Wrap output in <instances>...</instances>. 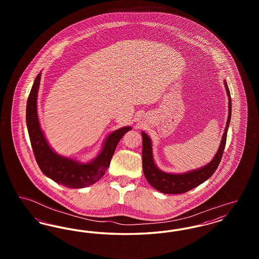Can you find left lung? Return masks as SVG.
Returning <instances> with one entry per match:
<instances>
[{"mask_svg": "<svg viewBox=\"0 0 259 259\" xmlns=\"http://www.w3.org/2000/svg\"><path fill=\"white\" fill-rule=\"evenodd\" d=\"M224 85L227 92V96L229 100L228 104V119L226 122L225 131L222 136V144L220 148L212 158V160L207 164L206 166L194 170L191 172H185V174H168L159 170L156 165L154 164L153 157H152V148H151V141L145 132H142L143 137V170L145 177L148 182V184L154 187L156 190L160 191L165 194H181L185 193L192 188L196 187L199 185L203 184L205 181H207L211 175L215 172L217 168L219 167L221 160H222V154L225 148L226 144V137H227V130L229 122L231 119V96L230 91L226 81L224 80Z\"/></svg>", "mask_w": 259, "mask_h": 259, "instance_id": "1", "label": "left lung"}]
</instances>
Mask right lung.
<instances>
[{
	"mask_svg": "<svg viewBox=\"0 0 259 259\" xmlns=\"http://www.w3.org/2000/svg\"><path fill=\"white\" fill-rule=\"evenodd\" d=\"M40 73L36 76L29 94L26 108V122L31 146L41 172L59 185L70 188H82L95 184L110 166L115 148L126 132L132 127H122L108 137L98 156L89 163H80L56 154L48 144L40 129L37 112V90Z\"/></svg>",
	"mask_w": 259,
	"mask_h": 259,
	"instance_id": "obj_1",
	"label": "right lung"
}]
</instances>
